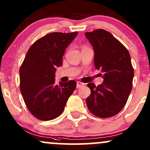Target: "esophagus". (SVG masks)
<instances>
[{
    "label": "esophagus",
    "mask_w": 150,
    "mask_h": 150,
    "mask_svg": "<svg viewBox=\"0 0 150 150\" xmlns=\"http://www.w3.org/2000/svg\"><path fill=\"white\" fill-rule=\"evenodd\" d=\"M83 85H84V83H82V82H77V88H80V87H82Z\"/></svg>",
    "instance_id": "esophagus-1"
}]
</instances>
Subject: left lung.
<instances>
[{"label":"left lung","instance_id":"1","mask_svg":"<svg viewBox=\"0 0 150 150\" xmlns=\"http://www.w3.org/2000/svg\"><path fill=\"white\" fill-rule=\"evenodd\" d=\"M93 47L94 64L103 83L98 86L88 83L91 94L87 98L89 110L94 115L106 118L121 111L127 101L132 88L134 70L129 52L108 31L95 30L85 33Z\"/></svg>","mask_w":150,"mask_h":150}]
</instances>
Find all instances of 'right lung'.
Instances as JSON below:
<instances>
[{"label": "right lung", "instance_id": "1", "mask_svg": "<svg viewBox=\"0 0 150 150\" xmlns=\"http://www.w3.org/2000/svg\"><path fill=\"white\" fill-rule=\"evenodd\" d=\"M78 32L51 33L35 41L27 52L20 68V88L30 113L40 120H51L62 114L76 82L55 85L56 67Z\"/></svg>", "mask_w": 150, "mask_h": 150}]
</instances>
